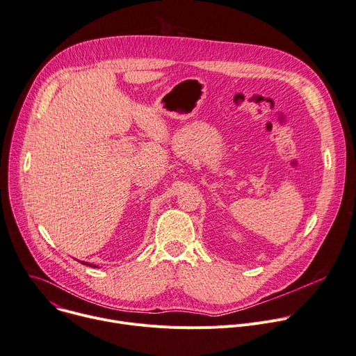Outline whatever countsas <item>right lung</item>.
<instances>
[{
    "label": "right lung",
    "instance_id": "1",
    "mask_svg": "<svg viewBox=\"0 0 356 356\" xmlns=\"http://www.w3.org/2000/svg\"><path fill=\"white\" fill-rule=\"evenodd\" d=\"M82 264H86V263H82ZM92 267H96V266H92Z\"/></svg>",
    "mask_w": 356,
    "mask_h": 356
}]
</instances>
